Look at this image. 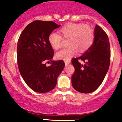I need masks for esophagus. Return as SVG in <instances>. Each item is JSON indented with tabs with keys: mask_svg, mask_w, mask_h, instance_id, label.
Returning <instances> with one entry per match:
<instances>
[{
	"mask_svg": "<svg viewBox=\"0 0 122 122\" xmlns=\"http://www.w3.org/2000/svg\"><path fill=\"white\" fill-rule=\"evenodd\" d=\"M64 62H65V64H66V65L67 66V65L69 64L70 63V60H64Z\"/></svg>",
	"mask_w": 122,
	"mask_h": 122,
	"instance_id": "obj_1",
	"label": "esophagus"
}]
</instances>
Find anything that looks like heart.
Returning a JSON list of instances; mask_svg holds the SVG:
<instances>
[{"label":"heart","mask_w":122,"mask_h":122,"mask_svg":"<svg viewBox=\"0 0 122 122\" xmlns=\"http://www.w3.org/2000/svg\"><path fill=\"white\" fill-rule=\"evenodd\" d=\"M60 35L52 32L48 36V42L55 50L61 48L63 38H68V48L59 51L55 55L58 60H68L76 55L79 50L84 52L87 51L93 44L94 32L92 27L86 24L69 23L65 25L59 30Z\"/></svg>","instance_id":"heart-1"}]
</instances>
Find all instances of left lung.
<instances>
[{
	"instance_id": "left-lung-1",
	"label": "left lung",
	"mask_w": 122,
	"mask_h": 122,
	"mask_svg": "<svg viewBox=\"0 0 122 122\" xmlns=\"http://www.w3.org/2000/svg\"><path fill=\"white\" fill-rule=\"evenodd\" d=\"M79 60L84 61L81 65ZM110 48L106 33L96 25L92 46L80 57L72 58L74 73L71 77L73 88L82 93L95 91L103 82L110 66Z\"/></svg>"
}]
</instances>
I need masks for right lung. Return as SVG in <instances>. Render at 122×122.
I'll use <instances>...</instances> for the list:
<instances>
[{
  "label": "right lung",
  "instance_id": "obj_1",
  "mask_svg": "<svg viewBox=\"0 0 122 122\" xmlns=\"http://www.w3.org/2000/svg\"><path fill=\"white\" fill-rule=\"evenodd\" d=\"M60 25L52 21L35 20L26 26L18 41L17 59L19 72L26 84L38 93H47L54 88L57 78L65 67L62 60L51 61L54 51L48 36Z\"/></svg>",
  "mask_w": 122,
  "mask_h": 122
}]
</instances>
